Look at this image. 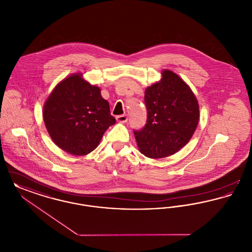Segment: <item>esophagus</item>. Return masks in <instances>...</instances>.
<instances>
[{
	"label": "esophagus",
	"mask_w": 252,
	"mask_h": 252,
	"mask_svg": "<svg viewBox=\"0 0 252 252\" xmlns=\"http://www.w3.org/2000/svg\"><path fill=\"white\" fill-rule=\"evenodd\" d=\"M116 120H117V122H119V123H126L127 120H128V118H127L126 115H119V116L116 117Z\"/></svg>",
	"instance_id": "obj_1"
}]
</instances>
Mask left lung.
Returning a JSON list of instances; mask_svg holds the SVG:
<instances>
[{"instance_id": "1", "label": "left lung", "mask_w": 252, "mask_h": 252, "mask_svg": "<svg viewBox=\"0 0 252 252\" xmlns=\"http://www.w3.org/2000/svg\"><path fill=\"white\" fill-rule=\"evenodd\" d=\"M161 75L146 88V124L134 130L140 152L150 158L177 153L189 143L199 121L198 102L190 87L172 71L163 70Z\"/></svg>"}]
</instances>
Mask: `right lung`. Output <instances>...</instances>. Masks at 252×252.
<instances>
[{
    "label": "right lung",
    "mask_w": 252,
    "mask_h": 252,
    "mask_svg": "<svg viewBox=\"0 0 252 252\" xmlns=\"http://www.w3.org/2000/svg\"><path fill=\"white\" fill-rule=\"evenodd\" d=\"M42 114L53 142L74 156L94 151L104 133L115 124L100 88L86 81L82 73L72 74L55 87Z\"/></svg>",
    "instance_id": "obj_1"
}]
</instances>
